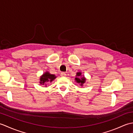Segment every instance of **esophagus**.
Instances as JSON below:
<instances>
[{
	"label": "esophagus",
	"instance_id": "esophagus-1",
	"mask_svg": "<svg viewBox=\"0 0 133 133\" xmlns=\"http://www.w3.org/2000/svg\"><path fill=\"white\" fill-rule=\"evenodd\" d=\"M61 77H66V74L65 72H61Z\"/></svg>",
	"mask_w": 133,
	"mask_h": 133
}]
</instances>
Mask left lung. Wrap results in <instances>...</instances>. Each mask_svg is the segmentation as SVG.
I'll use <instances>...</instances> for the list:
<instances>
[{"label": "left lung", "mask_w": 133, "mask_h": 133, "mask_svg": "<svg viewBox=\"0 0 133 133\" xmlns=\"http://www.w3.org/2000/svg\"><path fill=\"white\" fill-rule=\"evenodd\" d=\"M75 80L78 83H79L80 85L82 86L83 84L85 83L86 79L84 78V77H82V73L81 72H77Z\"/></svg>", "instance_id": "1"}]
</instances>
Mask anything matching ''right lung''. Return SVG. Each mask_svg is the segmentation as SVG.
<instances>
[{
	"label": "right lung",
	"mask_w": 133,
	"mask_h": 133,
	"mask_svg": "<svg viewBox=\"0 0 133 133\" xmlns=\"http://www.w3.org/2000/svg\"><path fill=\"white\" fill-rule=\"evenodd\" d=\"M55 78L56 77L55 75L51 74L49 72L47 71L46 72H44L41 77L39 83H40L41 84H42V85L45 84V86H46L47 83L51 82L54 80Z\"/></svg>",
	"instance_id": "right-lung-1"
}]
</instances>
